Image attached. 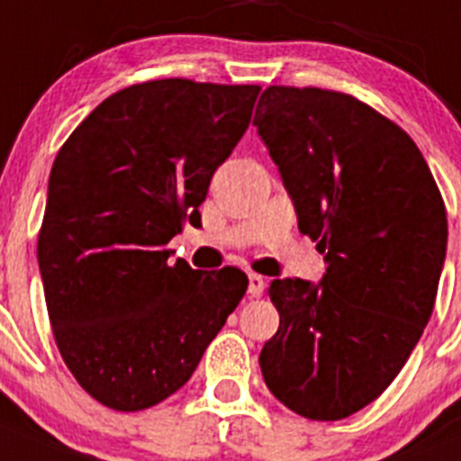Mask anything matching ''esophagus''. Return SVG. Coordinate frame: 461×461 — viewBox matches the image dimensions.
<instances>
[{"label":"esophagus","instance_id":"esophagus-1","mask_svg":"<svg viewBox=\"0 0 461 461\" xmlns=\"http://www.w3.org/2000/svg\"><path fill=\"white\" fill-rule=\"evenodd\" d=\"M265 293V278L260 274H249V294L260 297Z\"/></svg>","mask_w":461,"mask_h":461}]
</instances>
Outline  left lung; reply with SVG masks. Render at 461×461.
Instances as JSON below:
<instances>
[{"mask_svg":"<svg viewBox=\"0 0 461 461\" xmlns=\"http://www.w3.org/2000/svg\"><path fill=\"white\" fill-rule=\"evenodd\" d=\"M253 125L299 230L329 263L320 285L269 283L281 322L260 370L294 413L340 420L386 391L423 336L446 260V205L413 139L348 93L267 86Z\"/></svg>","mask_w":461,"mask_h":461,"instance_id":"obj_1","label":"left lung"}]
</instances>
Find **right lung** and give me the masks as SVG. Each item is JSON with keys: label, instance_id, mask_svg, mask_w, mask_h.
<instances>
[{"label": "right lung", "instance_id": "1", "mask_svg": "<svg viewBox=\"0 0 461 461\" xmlns=\"http://www.w3.org/2000/svg\"><path fill=\"white\" fill-rule=\"evenodd\" d=\"M258 93L183 77L132 84L59 148L38 267L63 363L104 407L141 411L185 386L247 293L238 267L168 265L167 244L201 221Z\"/></svg>", "mask_w": 461, "mask_h": 461}]
</instances>
